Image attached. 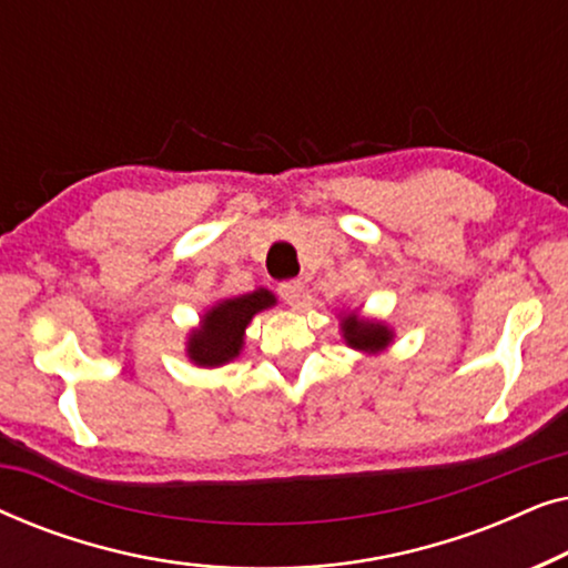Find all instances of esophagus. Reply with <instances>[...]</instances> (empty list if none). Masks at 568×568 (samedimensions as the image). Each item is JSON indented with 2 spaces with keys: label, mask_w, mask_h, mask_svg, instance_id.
Masks as SVG:
<instances>
[{
  "label": "esophagus",
  "mask_w": 568,
  "mask_h": 568,
  "mask_svg": "<svg viewBox=\"0 0 568 568\" xmlns=\"http://www.w3.org/2000/svg\"><path fill=\"white\" fill-rule=\"evenodd\" d=\"M278 294H282V300L286 302V305L297 307L302 297H305V284L297 282V278H290V282L278 284Z\"/></svg>",
  "instance_id": "esophagus-1"
}]
</instances>
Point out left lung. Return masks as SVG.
Here are the masks:
<instances>
[{"label": "left lung", "instance_id": "left-lung-1", "mask_svg": "<svg viewBox=\"0 0 568 568\" xmlns=\"http://www.w3.org/2000/svg\"><path fill=\"white\" fill-rule=\"evenodd\" d=\"M344 338L348 346L362 348V352H377V348H385L390 344V331L379 323H367L359 321L356 315H348L344 323Z\"/></svg>", "mask_w": 568, "mask_h": 568}]
</instances>
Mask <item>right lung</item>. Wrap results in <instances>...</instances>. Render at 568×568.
Masks as SVG:
<instances>
[{
  "instance_id": "add662e5",
  "label": "right lung",
  "mask_w": 568,
  "mask_h": 568,
  "mask_svg": "<svg viewBox=\"0 0 568 568\" xmlns=\"http://www.w3.org/2000/svg\"><path fill=\"white\" fill-rule=\"evenodd\" d=\"M274 294L258 290L243 297L224 300L212 307L204 317V325L189 341V356L201 367H220L235 359L243 348V333L255 313L274 305Z\"/></svg>"
}]
</instances>
